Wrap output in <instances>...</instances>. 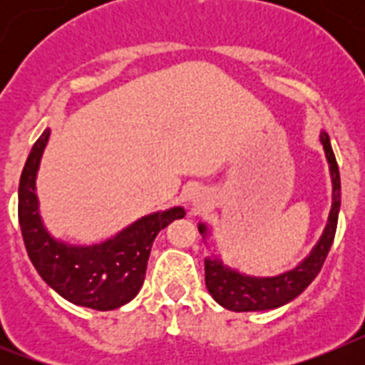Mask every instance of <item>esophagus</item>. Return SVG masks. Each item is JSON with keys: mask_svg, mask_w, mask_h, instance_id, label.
<instances>
[{"mask_svg": "<svg viewBox=\"0 0 365 365\" xmlns=\"http://www.w3.org/2000/svg\"><path fill=\"white\" fill-rule=\"evenodd\" d=\"M190 201H192L193 205H199V202L202 201L201 190H195V192H192V195H190Z\"/></svg>", "mask_w": 365, "mask_h": 365, "instance_id": "obj_1", "label": "esophagus"}]
</instances>
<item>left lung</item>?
<instances>
[{"label": "left lung", "instance_id": "obj_1", "mask_svg": "<svg viewBox=\"0 0 365 365\" xmlns=\"http://www.w3.org/2000/svg\"><path fill=\"white\" fill-rule=\"evenodd\" d=\"M320 140L324 144L325 157H327L331 179H333V206L329 214L327 227L322 234L320 241L312 248L305 259L292 270L272 276V278H256L225 267L217 257L205 259V283L212 298L235 312L250 311H270L278 309L285 303L292 302L296 296L302 294L312 283V279L322 270L325 257H327L334 234H336L338 212H340V172H338L336 157L331 148V140L325 131H322ZM199 232L206 235L205 225H199Z\"/></svg>", "mask_w": 365, "mask_h": 365}]
</instances>
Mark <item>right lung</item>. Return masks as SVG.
Here are the masks:
<instances>
[{"instance_id":"add662e5","label":"right lung","mask_w":365,"mask_h":365,"mask_svg":"<svg viewBox=\"0 0 365 365\" xmlns=\"http://www.w3.org/2000/svg\"><path fill=\"white\" fill-rule=\"evenodd\" d=\"M51 130L32 146L18 190V219L32 265L43 282L74 305L113 311L131 302L146 278L151 245L163 228L185 217L180 206L144 215L98 245H67L51 237L41 222L36 173Z\"/></svg>"}]
</instances>
